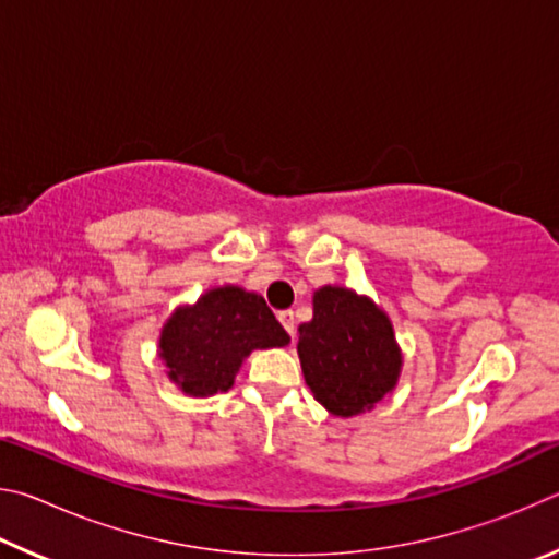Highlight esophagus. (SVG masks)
Segmentation results:
<instances>
[{
  "instance_id": "obj_1",
  "label": "esophagus",
  "mask_w": 559,
  "mask_h": 559,
  "mask_svg": "<svg viewBox=\"0 0 559 559\" xmlns=\"http://www.w3.org/2000/svg\"><path fill=\"white\" fill-rule=\"evenodd\" d=\"M278 320H281V325L286 328V333H288L290 337L296 335V318H293V310H281Z\"/></svg>"
}]
</instances>
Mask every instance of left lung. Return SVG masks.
Wrapping results in <instances>:
<instances>
[{
    "label": "left lung",
    "instance_id": "1",
    "mask_svg": "<svg viewBox=\"0 0 559 559\" xmlns=\"http://www.w3.org/2000/svg\"><path fill=\"white\" fill-rule=\"evenodd\" d=\"M298 357L310 392L335 416L372 409L402 372V349L384 310L340 286L316 290L313 320L298 328Z\"/></svg>",
    "mask_w": 559,
    "mask_h": 559
}]
</instances>
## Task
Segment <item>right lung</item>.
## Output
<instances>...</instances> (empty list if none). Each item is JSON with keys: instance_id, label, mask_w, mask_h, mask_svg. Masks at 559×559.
I'll use <instances>...</instances> for the list:
<instances>
[{"instance_id": "right-lung-1", "label": "right lung", "mask_w": 559, "mask_h": 559, "mask_svg": "<svg viewBox=\"0 0 559 559\" xmlns=\"http://www.w3.org/2000/svg\"><path fill=\"white\" fill-rule=\"evenodd\" d=\"M288 343V333L259 293L222 286L169 316L159 333V357L169 380L185 394L212 396L231 390L253 349Z\"/></svg>"}]
</instances>
